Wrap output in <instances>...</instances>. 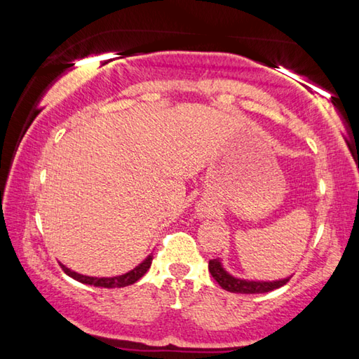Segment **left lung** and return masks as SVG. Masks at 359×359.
Masks as SVG:
<instances>
[{"mask_svg": "<svg viewBox=\"0 0 359 359\" xmlns=\"http://www.w3.org/2000/svg\"><path fill=\"white\" fill-rule=\"evenodd\" d=\"M209 272L223 290L231 291V293H242V294L267 293V291H272V290L283 287V285L290 280V277L282 278V280H274V282L244 280V278H238V277L228 274V272L224 271V267H223L220 259L209 261Z\"/></svg>", "mask_w": 359, "mask_h": 359, "instance_id": "obj_1", "label": "left lung"}]
</instances>
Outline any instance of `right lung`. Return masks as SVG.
I'll return each mask as SVG.
<instances>
[{"label": "right lung", "instance_id": "obj_1", "mask_svg": "<svg viewBox=\"0 0 359 359\" xmlns=\"http://www.w3.org/2000/svg\"><path fill=\"white\" fill-rule=\"evenodd\" d=\"M151 259H154V255H149L141 264L136 266L135 269L126 272L123 276H117V277H88V276H82L77 274V272L68 269V267L60 264L63 267L65 274H68L69 277L74 278V280L85 283V285H93V287H101V288H121V287H128V285H133L137 282L145 272L149 271V267L151 264Z\"/></svg>", "mask_w": 359, "mask_h": 359}]
</instances>
